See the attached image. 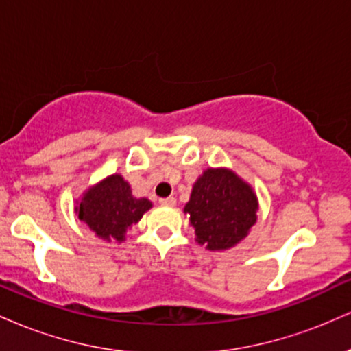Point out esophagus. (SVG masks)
<instances>
[{
    "instance_id": "obj_1",
    "label": "esophagus",
    "mask_w": 351,
    "mask_h": 351,
    "mask_svg": "<svg viewBox=\"0 0 351 351\" xmlns=\"http://www.w3.org/2000/svg\"><path fill=\"white\" fill-rule=\"evenodd\" d=\"M160 204H162V206H175L176 199L173 198V196H168V198L160 199Z\"/></svg>"
}]
</instances>
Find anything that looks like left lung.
<instances>
[{
  "label": "left lung",
  "mask_w": 351,
  "mask_h": 351,
  "mask_svg": "<svg viewBox=\"0 0 351 351\" xmlns=\"http://www.w3.org/2000/svg\"><path fill=\"white\" fill-rule=\"evenodd\" d=\"M257 198L234 173L209 168L199 176L184 206L199 244L223 251L239 243L254 226Z\"/></svg>",
  "instance_id": "1"
}]
</instances>
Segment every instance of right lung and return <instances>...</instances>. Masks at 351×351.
Returning a JSON list of instances; mask_svg holds the SVG:
<instances>
[{
    "label": "right lung",
    "instance_id": "1",
    "mask_svg": "<svg viewBox=\"0 0 351 351\" xmlns=\"http://www.w3.org/2000/svg\"><path fill=\"white\" fill-rule=\"evenodd\" d=\"M152 208L148 199L132 196L130 184L120 175L100 181L84 195L77 209L79 219L106 241H123L125 231L142 219Z\"/></svg>",
    "mask_w": 351,
    "mask_h": 351
}]
</instances>
